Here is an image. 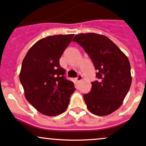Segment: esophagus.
I'll return each mask as SVG.
<instances>
[{
	"mask_svg": "<svg viewBox=\"0 0 146 146\" xmlns=\"http://www.w3.org/2000/svg\"><path fill=\"white\" fill-rule=\"evenodd\" d=\"M76 80L78 82H81L82 80V75H78V77H77L76 78Z\"/></svg>",
	"mask_w": 146,
	"mask_h": 146,
	"instance_id": "obj_1",
	"label": "esophagus"
}]
</instances>
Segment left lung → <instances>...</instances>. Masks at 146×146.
Instances as JSON below:
<instances>
[{"mask_svg": "<svg viewBox=\"0 0 146 146\" xmlns=\"http://www.w3.org/2000/svg\"><path fill=\"white\" fill-rule=\"evenodd\" d=\"M79 44L94 63L98 80L91 82V91L84 94L88 110L97 116H107L123 104L132 83L127 57L113 41L96 33L76 35Z\"/></svg>", "mask_w": 146, "mask_h": 146, "instance_id": "obj_1", "label": "left lung"}]
</instances>
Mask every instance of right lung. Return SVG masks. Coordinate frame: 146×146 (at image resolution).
<instances>
[{"instance_id": "obj_1", "label": "right lung", "mask_w": 146, "mask_h": 146, "mask_svg": "<svg viewBox=\"0 0 146 146\" xmlns=\"http://www.w3.org/2000/svg\"><path fill=\"white\" fill-rule=\"evenodd\" d=\"M73 36L53 35L39 40L22 62L19 79L25 98L42 114L55 116L65 111L76 90L60 65L61 56Z\"/></svg>"}]
</instances>
